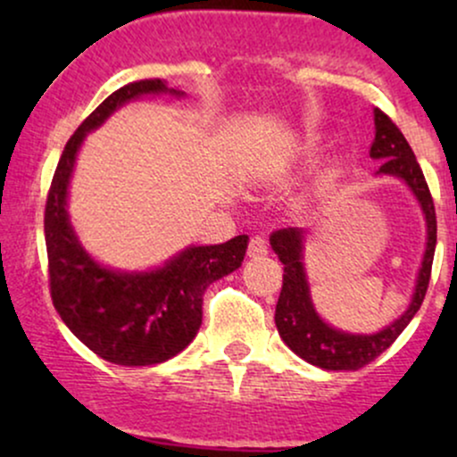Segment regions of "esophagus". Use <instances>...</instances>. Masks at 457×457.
<instances>
[{"label":"esophagus","mask_w":457,"mask_h":457,"mask_svg":"<svg viewBox=\"0 0 457 457\" xmlns=\"http://www.w3.org/2000/svg\"><path fill=\"white\" fill-rule=\"evenodd\" d=\"M266 251H269V246H266V240L262 238V236H253V238L249 240V249H246V255H249V258H260V255H266Z\"/></svg>","instance_id":"34e87169"}]
</instances>
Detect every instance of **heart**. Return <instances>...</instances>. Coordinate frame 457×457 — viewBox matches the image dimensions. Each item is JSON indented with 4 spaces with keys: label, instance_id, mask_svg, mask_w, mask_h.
Listing matches in <instances>:
<instances>
[{
    "label": "heart",
    "instance_id": "heart-1",
    "mask_svg": "<svg viewBox=\"0 0 457 457\" xmlns=\"http://www.w3.org/2000/svg\"><path fill=\"white\" fill-rule=\"evenodd\" d=\"M318 148H320V139H318V137L307 139V144H305V152H307V154H313V152H316Z\"/></svg>",
    "mask_w": 457,
    "mask_h": 457
}]
</instances>
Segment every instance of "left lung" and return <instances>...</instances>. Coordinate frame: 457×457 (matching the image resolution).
I'll return each mask as SVG.
<instances>
[{
    "mask_svg": "<svg viewBox=\"0 0 457 457\" xmlns=\"http://www.w3.org/2000/svg\"><path fill=\"white\" fill-rule=\"evenodd\" d=\"M374 127L376 137L370 156L382 161L376 174L402 180L417 197L423 219H426V253H423L421 269H419L411 305L406 312L378 333L371 335H354L330 327L318 316L312 295H309L307 270L303 262L305 260V229L283 228L270 234L272 251L283 264V286L275 309L277 330L292 353L322 370H361L385 353L419 312L426 298L429 275H432L434 249H436V211H434L428 182L414 159L412 148L402 130L391 122L389 115L374 109Z\"/></svg>",
    "mask_w": 457,
    "mask_h": 457,
    "instance_id": "8db88e82",
    "label": "left lung"
}]
</instances>
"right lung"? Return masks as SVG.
<instances>
[{"instance_id":"add662e5","label":"right lung","mask_w":457,"mask_h":457,"mask_svg":"<svg viewBox=\"0 0 457 457\" xmlns=\"http://www.w3.org/2000/svg\"><path fill=\"white\" fill-rule=\"evenodd\" d=\"M148 94L185 96L161 79H144L104 98L68 139L45 208L54 307L79 342L109 363L127 367L162 363L193 342L202 327L204 292L240 269L249 243L243 234L223 245H191L159 269L141 272L103 266L79 243L66 211L79 148L115 109Z\"/></svg>"}]
</instances>
